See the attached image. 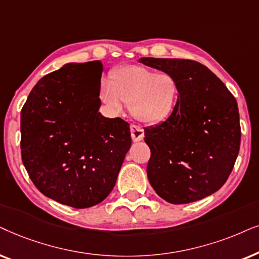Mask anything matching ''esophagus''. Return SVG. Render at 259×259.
<instances>
[{"label": "esophagus", "instance_id": "obj_1", "mask_svg": "<svg viewBox=\"0 0 259 259\" xmlns=\"http://www.w3.org/2000/svg\"><path fill=\"white\" fill-rule=\"evenodd\" d=\"M130 133H132V137H133L134 142H139V141L143 140L144 132L141 126L135 125V124H132V125H130Z\"/></svg>", "mask_w": 259, "mask_h": 259}]
</instances>
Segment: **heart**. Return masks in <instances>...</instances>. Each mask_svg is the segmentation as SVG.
I'll list each match as a JSON object with an SVG mask.
<instances>
[{
  "mask_svg": "<svg viewBox=\"0 0 259 259\" xmlns=\"http://www.w3.org/2000/svg\"><path fill=\"white\" fill-rule=\"evenodd\" d=\"M179 95L177 77L137 65L117 68L99 91V98L109 109L118 112L125 103L134 118L144 124L167 119L177 108Z\"/></svg>",
  "mask_w": 259,
  "mask_h": 259,
  "instance_id": "b5f03b06",
  "label": "heart"
}]
</instances>
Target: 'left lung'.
I'll return each instance as SVG.
<instances>
[{
    "label": "left lung",
    "mask_w": 259,
    "mask_h": 259,
    "mask_svg": "<svg viewBox=\"0 0 259 259\" xmlns=\"http://www.w3.org/2000/svg\"><path fill=\"white\" fill-rule=\"evenodd\" d=\"M140 63L177 77V108L144 129L150 148L148 180L165 201L188 204L225 184L240 147L236 98L205 65L188 59L141 58Z\"/></svg>",
    "instance_id": "8db88e82"
}]
</instances>
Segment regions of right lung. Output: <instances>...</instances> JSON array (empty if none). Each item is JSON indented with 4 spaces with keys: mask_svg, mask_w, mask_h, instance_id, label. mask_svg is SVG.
Masks as SVG:
<instances>
[{
    "mask_svg": "<svg viewBox=\"0 0 259 259\" xmlns=\"http://www.w3.org/2000/svg\"><path fill=\"white\" fill-rule=\"evenodd\" d=\"M101 61L66 64L36 82L21 110V157L44 195L74 208L112 191L132 146L129 124L98 112Z\"/></svg>",
    "mask_w": 259,
    "mask_h": 259,
    "instance_id": "1",
    "label": "right lung"
}]
</instances>
